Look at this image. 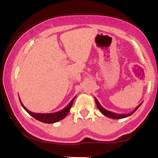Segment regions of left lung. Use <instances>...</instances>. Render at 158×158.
<instances>
[{
  "mask_svg": "<svg viewBox=\"0 0 158 158\" xmlns=\"http://www.w3.org/2000/svg\"><path fill=\"white\" fill-rule=\"evenodd\" d=\"M95 102H96V104H97V108H99V110H100V112L102 113L103 115L106 116V117H110V118L111 119H123V118H126V117H129V116H131V114H133L137 110V109H138V108L139 106H141V104H139V106H137V107H136V108L135 110H133V111H131V113H128V114H116V113H114V112H111V111H109V110L105 109L103 107L101 106L100 104H99V101L97 100V98L95 97Z\"/></svg>",
  "mask_w": 158,
  "mask_h": 158,
  "instance_id": "obj_1",
  "label": "left lung"
}]
</instances>
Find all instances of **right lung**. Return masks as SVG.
<instances>
[{
	"label": "right lung",
	"mask_w": 158,
	"mask_h": 158,
	"mask_svg": "<svg viewBox=\"0 0 158 158\" xmlns=\"http://www.w3.org/2000/svg\"><path fill=\"white\" fill-rule=\"evenodd\" d=\"M75 98L76 97H74L73 99L70 101V102L69 103L68 106L65 107L64 108H63L62 110H59V111L55 112V113H51V114L34 113V112L30 111V110H29L27 108H26V107L23 106V103L21 102V99H20V98H19V100H20V102H21V106H22L23 108H24V110H26L30 115H31L32 117H34V118L37 119V120L44 123H54L58 122V121L61 120V119H64V117L68 115L69 111H70V108H71V106L72 105H73Z\"/></svg>",
	"instance_id": "obj_1"
}]
</instances>
